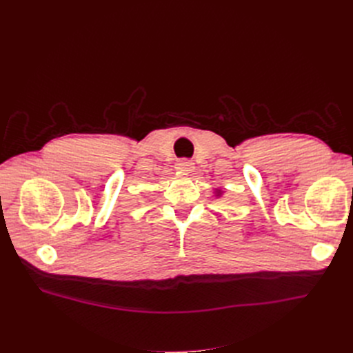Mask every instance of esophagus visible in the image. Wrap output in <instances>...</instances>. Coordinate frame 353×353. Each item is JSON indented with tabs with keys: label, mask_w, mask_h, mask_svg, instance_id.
<instances>
[{
	"label": "esophagus",
	"mask_w": 353,
	"mask_h": 353,
	"mask_svg": "<svg viewBox=\"0 0 353 353\" xmlns=\"http://www.w3.org/2000/svg\"><path fill=\"white\" fill-rule=\"evenodd\" d=\"M176 169L183 173H192L194 172V163L192 160H180L176 164Z\"/></svg>",
	"instance_id": "34e87169"
}]
</instances>
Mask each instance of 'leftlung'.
<instances>
[{
  "label": "left lung",
  "instance_id": "1",
  "mask_svg": "<svg viewBox=\"0 0 353 353\" xmlns=\"http://www.w3.org/2000/svg\"><path fill=\"white\" fill-rule=\"evenodd\" d=\"M213 193H214V196H216V199H220V197H221V196H223V194H225V192H223V190H221V189H220V188H217V189H214V192H213Z\"/></svg>",
  "mask_w": 353,
  "mask_h": 353
}]
</instances>
